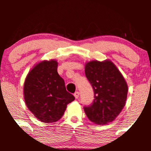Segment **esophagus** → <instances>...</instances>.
Wrapping results in <instances>:
<instances>
[{
	"label": "esophagus",
	"instance_id": "obj_1",
	"mask_svg": "<svg viewBox=\"0 0 151 151\" xmlns=\"http://www.w3.org/2000/svg\"><path fill=\"white\" fill-rule=\"evenodd\" d=\"M74 97H75L76 99H78L79 96H80V93H79L78 91H76V92L74 93Z\"/></svg>",
	"mask_w": 151,
	"mask_h": 151
}]
</instances>
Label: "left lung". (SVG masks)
<instances>
[{
	"label": "left lung",
	"mask_w": 151,
	"mask_h": 151,
	"mask_svg": "<svg viewBox=\"0 0 151 151\" xmlns=\"http://www.w3.org/2000/svg\"><path fill=\"white\" fill-rule=\"evenodd\" d=\"M85 72L94 91L93 103L84 106L87 117L99 125L112 122L126 104L128 86L124 77L110 60L88 62Z\"/></svg>",
	"instance_id": "left-lung-1"
}]
</instances>
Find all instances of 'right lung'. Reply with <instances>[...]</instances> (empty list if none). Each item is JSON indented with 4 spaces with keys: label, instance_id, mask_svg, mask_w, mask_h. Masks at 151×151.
<instances>
[{
    "label": "right lung",
    "instance_id": "1",
    "mask_svg": "<svg viewBox=\"0 0 151 151\" xmlns=\"http://www.w3.org/2000/svg\"><path fill=\"white\" fill-rule=\"evenodd\" d=\"M58 62L44 60L30 70L24 83V99L28 109L44 123L61 118L67 104L74 96L66 91L63 79L57 71Z\"/></svg>",
    "mask_w": 151,
    "mask_h": 151
}]
</instances>
